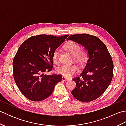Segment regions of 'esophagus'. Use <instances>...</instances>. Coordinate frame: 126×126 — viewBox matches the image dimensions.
I'll list each match as a JSON object with an SVG mask.
<instances>
[{
  "mask_svg": "<svg viewBox=\"0 0 126 126\" xmlns=\"http://www.w3.org/2000/svg\"><path fill=\"white\" fill-rule=\"evenodd\" d=\"M69 79H68V78H66V77H64V76H63L62 77V80L63 81H68Z\"/></svg>",
  "mask_w": 126,
  "mask_h": 126,
  "instance_id": "1",
  "label": "esophagus"
}]
</instances>
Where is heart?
<instances>
[{"label":"heart","mask_w":126,"mask_h":126,"mask_svg":"<svg viewBox=\"0 0 126 126\" xmlns=\"http://www.w3.org/2000/svg\"><path fill=\"white\" fill-rule=\"evenodd\" d=\"M64 49L73 56L74 60L82 65L86 62L88 58L87 52L83 50H80V46L74 42H69L64 45ZM53 61L57 64L58 62V52L57 50L54 51L52 55ZM78 70L77 66L74 64H64L60 66L57 69L58 73L65 77H70Z\"/></svg>","instance_id":"1"}]
</instances>
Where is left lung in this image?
Wrapping results in <instances>:
<instances>
[{
  "label": "left lung",
  "instance_id": "1",
  "mask_svg": "<svg viewBox=\"0 0 126 126\" xmlns=\"http://www.w3.org/2000/svg\"><path fill=\"white\" fill-rule=\"evenodd\" d=\"M71 40L83 47L88 61L79 77L73 79L76 86L71 94L77 100L90 102L102 94L113 78L114 65L106 46L97 37L88 34L71 35Z\"/></svg>",
  "mask_w": 126,
  "mask_h": 126
}]
</instances>
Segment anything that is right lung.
Instances as JSON below:
<instances>
[{
  "instance_id": "1",
  "label": "right lung",
  "mask_w": 126,
  "mask_h": 126,
  "mask_svg": "<svg viewBox=\"0 0 126 126\" xmlns=\"http://www.w3.org/2000/svg\"><path fill=\"white\" fill-rule=\"evenodd\" d=\"M68 36H34L19 47L13 61V77L19 89L29 100L40 101L47 98L62 81L61 75L45 72L52 70L53 53Z\"/></svg>"
}]
</instances>
